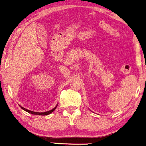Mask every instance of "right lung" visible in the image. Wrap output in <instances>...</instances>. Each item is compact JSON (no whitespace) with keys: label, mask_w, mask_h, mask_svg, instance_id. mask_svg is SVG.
<instances>
[{"label":"right lung","mask_w":146,"mask_h":146,"mask_svg":"<svg viewBox=\"0 0 146 146\" xmlns=\"http://www.w3.org/2000/svg\"><path fill=\"white\" fill-rule=\"evenodd\" d=\"M57 106H58V105H56V106L55 107V108H53V109H51V110H48V111L44 112V113H38V112H34V111H31V110H27V109H26V108H23V106H20V107H21V108H22V109L24 110L25 111L27 112V113H29L32 114V115H49V114H51V113H53V112L55 110H56V107H57Z\"/></svg>","instance_id":"add662e5"}]
</instances>
